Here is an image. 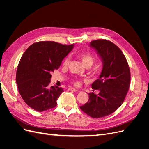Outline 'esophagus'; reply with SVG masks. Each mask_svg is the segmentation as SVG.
Here are the masks:
<instances>
[{"mask_svg":"<svg viewBox=\"0 0 149 149\" xmlns=\"http://www.w3.org/2000/svg\"><path fill=\"white\" fill-rule=\"evenodd\" d=\"M69 91H74V92H76V91H79L77 89H75L73 88H68Z\"/></svg>","mask_w":149,"mask_h":149,"instance_id":"1","label":"esophagus"}]
</instances>
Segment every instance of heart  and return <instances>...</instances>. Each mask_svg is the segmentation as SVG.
I'll list each match as a JSON object with an SVG mask.
<instances>
[{
	"label": "heart",
	"mask_w": 149,
	"mask_h": 149,
	"mask_svg": "<svg viewBox=\"0 0 149 149\" xmlns=\"http://www.w3.org/2000/svg\"><path fill=\"white\" fill-rule=\"evenodd\" d=\"M78 57L80 58L81 60L82 61L83 63L84 66L86 65H92L93 63H94V56L91 55V54L88 53H79L78 55ZM69 58H66L64 61H63V65L64 66H67L69 62ZM74 84L76 85H79V82L78 81H76L74 82Z\"/></svg>",
	"instance_id": "b5f03b06"
}]
</instances>
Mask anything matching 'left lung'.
<instances>
[{
  "label": "left lung",
  "mask_w": 149,
  "mask_h": 149,
  "mask_svg": "<svg viewBox=\"0 0 149 149\" xmlns=\"http://www.w3.org/2000/svg\"><path fill=\"white\" fill-rule=\"evenodd\" d=\"M89 47L97 52L102 63L100 76L91 84L93 89L100 92L89 93L88 101L80 108L92 118H100L113 113L123 103L129 88L130 73L124 55L113 43L96 40L90 42Z\"/></svg>",
  "instance_id": "obj_1"
}]
</instances>
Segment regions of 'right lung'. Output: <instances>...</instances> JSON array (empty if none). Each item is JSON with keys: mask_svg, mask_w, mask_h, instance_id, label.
Instances as JSON below:
<instances>
[{"mask_svg": "<svg viewBox=\"0 0 149 149\" xmlns=\"http://www.w3.org/2000/svg\"><path fill=\"white\" fill-rule=\"evenodd\" d=\"M74 47L55 42L42 41L30 45L17 67L16 82L22 99L34 110L42 112L55 107L63 89L49 86L51 73L59 68Z\"/></svg>", "mask_w": 149, "mask_h": 149, "instance_id": "1", "label": "right lung"}]
</instances>
